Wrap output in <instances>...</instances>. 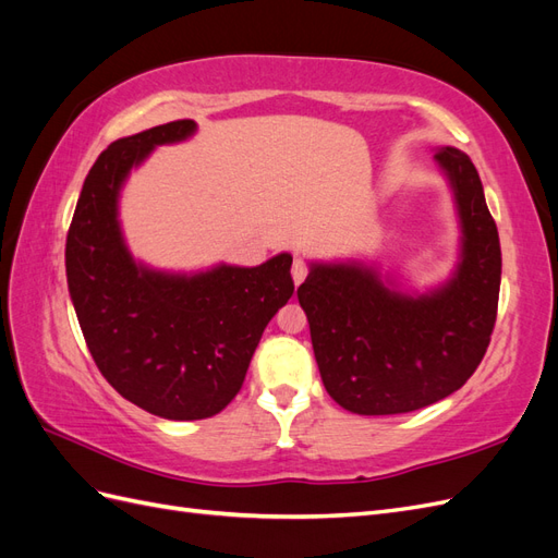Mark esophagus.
Segmentation results:
<instances>
[{"label": "esophagus", "mask_w": 558, "mask_h": 558, "mask_svg": "<svg viewBox=\"0 0 558 558\" xmlns=\"http://www.w3.org/2000/svg\"><path fill=\"white\" fill-rule=\"evenodd\" d=\"M291 272H293V281H295V286H300L302 281L307 279L310 267H307V263L302 260V258H295V260H293V269H291Z\"/></svg>", "instance_id": "obj_1"}]
</instances>
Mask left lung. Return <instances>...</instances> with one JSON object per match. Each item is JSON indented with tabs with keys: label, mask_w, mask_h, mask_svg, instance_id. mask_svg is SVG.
Wrapping results in <instances>:
<instances>
[{
	"label": "left lung",
	"mask_w": 558,
	"mask_h": 558,
	"mask_svg": "<svg viewBox=\"0 0 558 558\" xmlns=\"http://www.w3.org/2000/svg\"><path fill=\"white\" fill-rule=\"evenodd\" d=\"M461 216L453 277L426 295L386 289L359 263H314L298 300L326 391L365 414L414 412L451 396L482 363L498 314L500 240L475 165L453 146L435 148Z\"/></svg>",
	"instance_id": "obj_1"
}]
</instances>
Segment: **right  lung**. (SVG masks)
<instances>
[{"instance_id":"add662e5","label":"right lung","mask_w":558,"mask_h":558,"mask_svg":"<svg viewBox=\"0 0 558 558\" xmlns=\"http://www.w3.org/2000/svg\"><path fill=\"white\" fill-rule=\"evenodd\" d=\"M193 132L183 118L102 150L83 181L64 248L70 295L99 373L125 400L174 421L228 408L269 318L295 291L291 253L193 277L132 260L118 226L121 185L156 146Z\"/></svg>"}]
</instances>
